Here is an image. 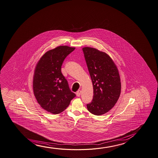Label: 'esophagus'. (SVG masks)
Wrapping results in <instances>:
<instances>
[{
  "label": "esophagus",
  "instance_id": "34e87169",
  "mask_svg": "<svg viewBox=\"0 0 158 158\" xmlns=\"http://www.w3.org/2000/svg\"><path fill=\"white\" fill-rule=\"evenodd\" d=\"M81 94V90H78L77 92H76V95L77 97H80Z\"/></svg>",
  "mask_w": 158,
  "mask_h": 158
}]
</instances>
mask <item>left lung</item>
Instances as JSON below:
<instances>
[{
	"label": "left lung",
	"mask_w": 158,
	"mask_h": 158,
	"mask_svg": "<svg viewBox=\"0 0 158 158\" xmlns=\"http://www.w3.org/2000/svg\"><path fill=\"white\" fill-rule=\"evenodd\" d=\"M82 50L94 88L93 100L87 107L94 115H103L115 106L120 97L121 85L118 70L105 52L89 47H83Z\"/></svg>",
	"instance_id": "8db88e82"
}]
</instances>
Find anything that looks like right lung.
Listing matches in <instances>:
<instances>
[{
    "instance_id": "obj_1",
    "label": "right lung",
    "mask_w": 158,
    "mask_h": 158,
    "mask_svg": "<svg viewBox=\"0 0 158 158\" xmlns=\"http://www.w3.org/2000/svg\"><path fill=\"white\" fill-rule=\"evenodd\" d=\"M75 47L60 46L50 49L41 57L35 67L33 89L43 109L52 114L63 112L76 96L61 72L63 60Z\"/></svg>"
}]
</instances>
